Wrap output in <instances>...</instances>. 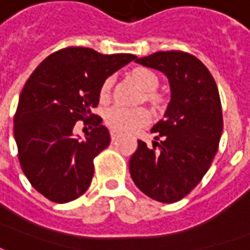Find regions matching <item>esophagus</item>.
Here are the masks:
<instances>
[{"instance_id": "obj_1", "label": "esophagus", "mask_w": 250, "mask_h": 250, "mask_svg": "<svg viewBox=\"0 0 250 250\" xmlns=\"http://www.w3.org/2000/svg\"><path fill=\"white\" fill-rule=\"evenodd\" d=\"M120 135H122V134H120L119 131H115V130L111 131V139H112V142L118 141V139H119V136H120Z\"/></svg>"}]
</instances>
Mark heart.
<instances>
[{"label": "heart", "mask_w": 250, "mask_h": 250, "mask_svg": "<svg viewBox=\"0 0 250 250\" xmlns=\"http://www.w3.org/2000/svg\"><path fill=\"white\" fill-rule=\"evenodd\" d=\"M132 77L135 79L142 89L145 91V100L154 107H159L162 104V96L157 92L159 88V77L155 72L147 68H136L132 72ZM115 76H108L100 87V99L107 100L114 87ZM151 122V114L146 108H127L122 105H115L105 112V123L115 131L130 132L141 128Z\"/></svg>", "instance_id": "heart-1"}]
</instances>
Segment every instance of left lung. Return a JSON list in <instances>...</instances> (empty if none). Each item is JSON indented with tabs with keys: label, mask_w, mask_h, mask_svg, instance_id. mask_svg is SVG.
<instances>
[{
	"label": "left lung",
	"mask_w": 250,
	"mask_h": 250,
	"mask_svg": "<svg viewBox=\"0 0 250 250\" xmlns=\"http://www.w3.org/2000/svg\"><path fill=\"white\" fill-rule=\"evenodd\" d=\"M136 62L168 77L171 99L151 130L159 142L147 147L138 141L131 178L150 198L173 204L201 182L218 151L224 127L220 93L209 69L188 52H155Z\"/></svg>",
	"instance_id": "8db88e82"
}]
</instances>
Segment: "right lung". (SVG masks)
Wrapping results in <instances>:
<instances>
[{"instance_id":"right-lung-1","label":"right lung","mask_w":250,"mask_h":250,"mask_svg":"<svg viewBox=\"0 0 250 250\" xmlns=\"http://www.w3.org/2000/svg\"><path fill=\"white\" fill-rule=\"evenodd\" d=\"M135 59L68 46L46 57L25 83L14 114L19 161L30 185L52 202L73 201L89 188L93 159L111 142L92 108L104 80ZM79 120L93 128L84 141L71 135Z\"/></svg>"}]
</instances>
